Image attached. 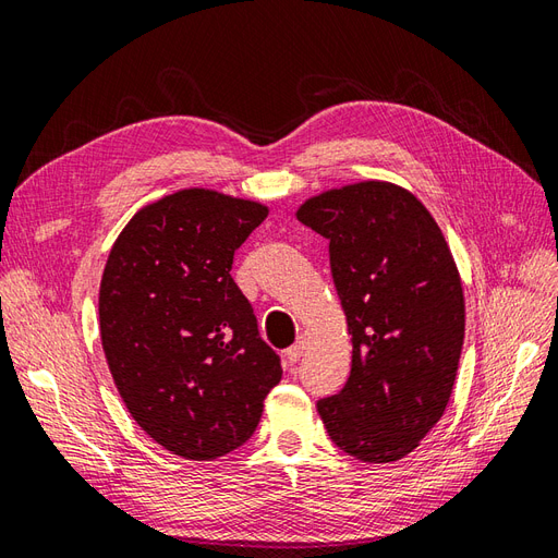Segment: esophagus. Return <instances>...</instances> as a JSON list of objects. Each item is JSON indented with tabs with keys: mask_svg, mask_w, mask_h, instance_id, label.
Here are the masks:
<instances>
[{
	"mask_svg": "<svg viewBox=\"0 0 558 558\" xmlns=\"http://www.w3.org/2000/svg\"><path fill=\"white\" fill-rule=\"evenodd\" d=\"M305 337H300V340L293 344V347H289L286 349V361L289 363H298L300 361V356H302V351H305Z\"/></svg>",
	"mask_w": 558,
	"mask_h": 558,
	"instance_id": "34e87169",
	"label": "esophagus"
}]
</instances>
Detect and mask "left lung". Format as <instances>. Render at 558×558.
Segmentation results:
<instances>
[{"label":"left lung","mask_w":558,"mask_h":558,"mask_svg":"<svg viewBox=\"0 0 558 558\" xmlns=\"http://www.w3.org/2000/svg\"><path fill=\"white\" fill-rule=\"evenodd\" d=\"M330 242V272L351 332V373L316 410L330 440L365 463L408 456L440 421L465 335L459 269L421 202L367 181L300 207Z\"/></svg>","instance_id":"obj_1"}]
</instances>
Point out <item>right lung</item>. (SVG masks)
<instances>
[{
	"label": "right lung",
	"instance_id": "add662e5",
	"mask_svg": "<svg viewBox=\"0 0 558 558\" xmlns=\"http://www.w3.org/2000/svg\"><path fill=\"white\" fill-rule=\"evenodd\" d=\"M267 216L256 202L181 191L142 209L99 286V332L118 393L158 445L211 461L242 447L281 379L234 251Z\"/></svg>",
	"mask_w": 558,
	"mask_h": 558
}]
</instances>
